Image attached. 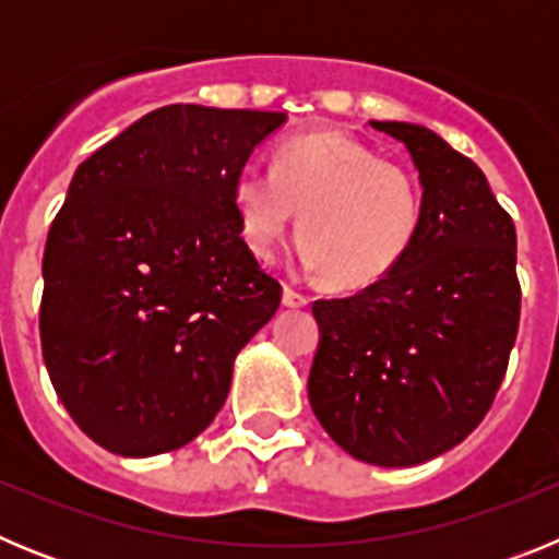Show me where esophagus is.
<instances>
[{"mask_svg": "<svg viewBox=\"0 0 559 559\" xmlns=\"http://www.w3.org/2000/svg\"><path fill=\"white\" fill-rule=\"evenodd\" d=\"M283 305L285 308H305V305H308V296H302L294 288H283Z\"/></svg>", "mask_w": 559, "mask_h": 559, "instance_id": "esophagus-1", "label": "esophagus"}]
</instances>
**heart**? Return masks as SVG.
Listing matches in <instances>:
<instances>
[{
    "mask_svg": "<svg viewBox=\"0 0 559 559\" xmlns=\"http://www.w3.org/2000/svg\"><path fill=\"white\" fill-rule=\"evenodd\" d=\"M240 237L254 257L276 254L299 212V265L335 288H369L392 274L419 226V192L406 170L333 131L302 133L249 165L231 187Z\"/></svg>",
    "mask_w": 559,
    "mask_h": 559,
    "instance_id": "heart-1",
    "label": "heart"
}]
</instances>
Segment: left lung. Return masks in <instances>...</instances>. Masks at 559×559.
Listing matches in <instances>:
<instances>
[{
	"label": "left lung",
	"mask_w": 559,
	"mask_h": 559,
	"mask_svg": "<svg viewBox=\"0 0 559 559\" xmlns=\"http://www.w3.org/2000/svg\"><path fill=\"white\" fill-rule=\"evenodd\" d=\"M369 126L406 145L419 226L380 283L313 302L308 397L349 456L414 467L456 448L496 400L521 319L515 224L484 173L431 128Z\"/></svg>",
	"instance_id": "obj_1"
}]
</instances>
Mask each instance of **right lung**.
Instances as JSON below:
<instances>
[{
    "label": "right lung",
    "mask_w": 559,
    "mask_h": 559,
    "mask_svg": "<svg viewBox=\"0 0 559 559\" xmlns=\"http://www.w3.org/2000/svg\"><path fill=\"white\" fill-rule=\"evenodd\" d=\"M280 111L176 103L69 181L44 249L41 353L69 417L117 456L199 437L283 288L240 237L231 187Z\"/></svg>",
    "instance_id": "right-lung-1"
}]
</instances>
